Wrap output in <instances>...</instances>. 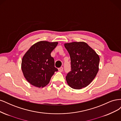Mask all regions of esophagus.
<instances>
[{
    "mask_svg": "<svg viewBox=\"0 0 121 121\" xmlns=\"http://www.w3.org/2000/svg\"><path fill=\"white\" fill-rule=\"evenodd\" d=\"M58 70H59V71H60V72H62L63 71V68L62 67H60L59 69H58Z\"/></svg>",
    "mask_w": 121,
    "mask_h": 121,
    "instance_id": "esophagus-1",
    "label": "esophagus"
}]
</instances>
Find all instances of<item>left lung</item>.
<instances>
[{
	"label": "left lung",
	"instance_id": "8db88e82",
	"mask_svg": "<svg viewBox=\"0 0 121 121\" xmlns=\"http://www.w3.org/2000/svg\"><path fill=\"white\" fill-rule=\"evenodd\" d=\"M64 46L71 60V71L66 76L68 84L75 89L86 87L98 72L99 55L84 42H72Z\"/></svg>",
	"mask_w": 121,
	"mask_h": 121
}]
</instances>
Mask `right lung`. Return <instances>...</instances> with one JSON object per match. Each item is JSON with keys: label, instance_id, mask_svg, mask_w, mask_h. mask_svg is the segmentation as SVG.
<instances>
[{"label": "right lung", "instance_id": "right-lung-1", "mask_svg": "<svg viewBox=\"0 0 121 121\" xmlns=\"http://www.w3.org/2000/svg\"><path fill=\"white\" fill-rule=\"evenodd\" d=\"M58 42L40 41L33 45L26 52L22 61V69L26 80L34 86L43 87L50 82L54 72V58L51 56Z\"/></svg>", "mask_w": 121, "mask_h": 121}]
</instances>
